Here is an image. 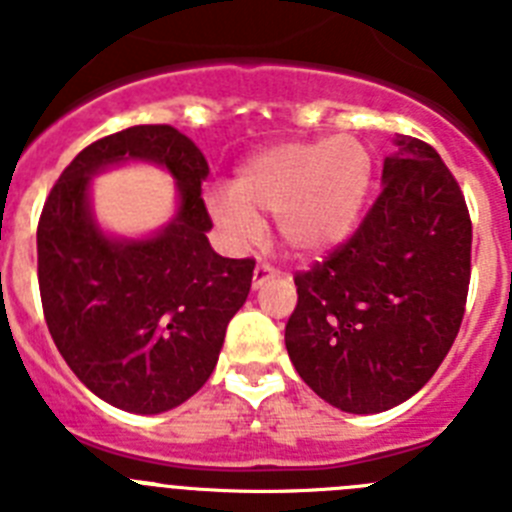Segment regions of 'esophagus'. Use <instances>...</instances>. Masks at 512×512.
<instances>
[{
  "label": "esophagus",
  "mask_w": 512,
  "mask_h": 512,
  "mask_svg": "<svg viewBox=\"0 0 512 512\" xmlns=\"http://www.w3.org/2000/svg\"><path fill=\"white\" fill-rule=\"evenodd\" d=\"M277 277V269H271L269 264H256V269H253V289H261L264 287L266 279Z\"/></svg>",
  "instance_id": "1"
}]
</instances>
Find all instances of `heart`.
Here are the masks:
<instances>
[{"label":"heart","mask_w":512,"mask_h":512,"mask_svg":"<svg viewBox=\"0 0 512 512\" xmlns=\"http://www.w3.org/2000/svg\"><path fill=\"white\" fill-rule=\"evenodd\" d=\"M372 174V153L359 138L289 140L246 158L233 187H210L205 205L230 246L259 241L261 215H274L284 248L312 259L351 238Z\"/></svg>","instance_id":"heart-1"}]
</instances>
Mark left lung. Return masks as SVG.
<instances>
[{"mask_svg":"<svg viewBox=\"0 0 512 512\" xmlns=\"http://www.w3.org/2000/svg\"><path fill=\"white\" fill-rule=\"evenodd\" d=\"M382 194L348 243L297 274L284 328L302 382L333 408L384 413L436 374L469 292L472 220L428 143L395 135Z\"/></svg>","mask_w":512,"mask_h":512,"instance_id":"left-lung-1","label":"left lung"}]
</instances>
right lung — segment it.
I'll return each mask as SVG.
<instances>
[{"label": "right lung", "mask_w": 512, "mask_h": 512, "mask_svg": "<svg viewBox=\"0 0 512 512\" xmlns=\"http://www.w3.org/2000/svg\"><path fill=\"white\" fill-rule=\"evenodd\" d=\"M138 160L172 174L177 210L153 234L125 239L98 225L91 179ZM207 171L200 148L176 128L133 125L84 148L45 200V323L71 372L125 413H166L200 390L251 289L256 261L223 259L207 241Z\"/></svg>", "instance_id": "add662e5"}]
</instances>
